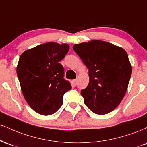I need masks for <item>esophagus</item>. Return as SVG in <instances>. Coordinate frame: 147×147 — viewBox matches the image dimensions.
<instances>
[{
	"mask_svg": "<svg viewBox=\"0 0 147 147\" xmlns=\"http://www.w3.org/2000/svg\"><path fill=\"white\" fill-rule=\"evenodd\" d=\"M76 84H77V79H74V80H73V85L76 86Z\"/></svg>",
	"mask_w": 147,
	"mask_h": 147,
	"instance_id": "esophagus-1",
	"label": "esophagus"
}]
</instances>
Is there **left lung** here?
I'll return each instance as SVG.
<instances>
[{
	"label": "left lung",
	"instance_id": "left-lung-1",
	"mask_svg": "<svg viewBox=\"0 0 147 147\" xmlns=\"http://www.w3.org/2000/svg\"><path fill=\"white\" fill-rule=\"evenodd\" d=\"M73 50L88 69L89 84L81 91L84 104L96 114L113 111L124 98L132 73L126 52L99 40L75 44Z\"/></svg>",
	"mask_w": 147,
	"mask_h": 147
}]
</instances>
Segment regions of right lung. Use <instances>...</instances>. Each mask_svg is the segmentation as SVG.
Wrapping results in <instances>:
<instances>
[{"label": "right lung", "mask_w": 147, "mask_h": 147, "mask_svg": "<svg viewBox=\"0 0 147 147\" xmlns=\"http://www.w3.org/2000/svg\"><path fill=\"white\" fill-rule=\"evenodd\" d=\"M68 44L48 42L21 54L16 73L27 103L43 115L54 114L63 104V95L72 88L63 79L59 63L69 50Z\"/></svg>", "instance_id": "right-lung-1"}]
</instances>
